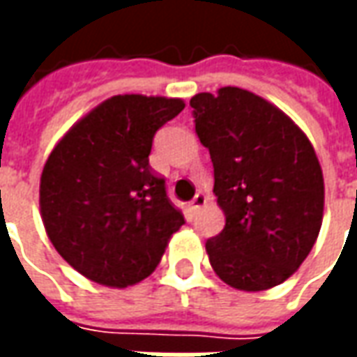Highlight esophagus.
Listing matches in <instances>:
<instances>
[{
	"label": "esophagus",
	"instance_id": "esophagus-1",
	"mask_svg": "<svg viewBox=\"0 0 357 357\" xmlns=\"http://www.w3.org/2000/svg\"><path fill=\"white\" fill-rule=\"evenodd\" d=\"M204 204H206V197H204L202 193H199V195H195V199L191 201V204H189V208L193 210V212H199Z\"/></svg>",
	"mask_w": 357,
	"mask_h": 357
}]
</instances>
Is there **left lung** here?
Segmentation results:
<instances>
[{"label":"left lung","mask_w":357,"mask_h":357,"mask_svg":"<svg viewBox=\"0 0 357 357\" xmlns=\"http://www.w3.org/2000/svg\"><path fill=\"white\" fill-rule=\"evenodd\" d=\"M191 107L225 216L222 233L206 241L212 269L239 291L281 284L321 229L325 185L312 143L283 110L247 89L197 93Z\"/></svg>","instance_id":"obj_1"}]
</instances>
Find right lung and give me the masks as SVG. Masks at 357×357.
I'll list each match as a JSON object with an SVG mask.
<instances>
[{"mask_svg": "<svg viewBox=\"0 0 357 357\" xmlns=\"http://www.w3.org/2000/svg\"><path fill=\"white\" fill-rule=\"evenodd\" d=\"M183 109L181 99L114 95L51 151L40 178L43 225L55 250L89 281L139 283L185 224L149 166L156 130Z\"/></svg>", "mask_w": 357, "mask_h": 357, "instance_id": "1", "label": "right lung"}]
</instances>
